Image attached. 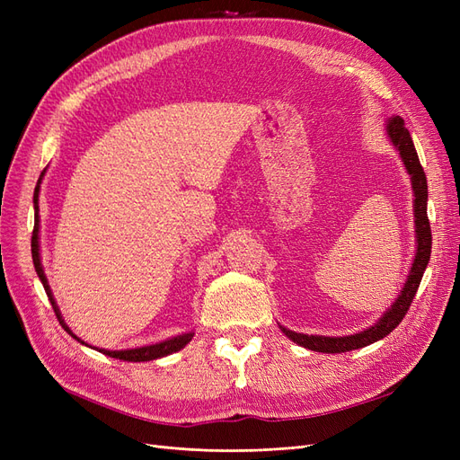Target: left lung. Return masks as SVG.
Wrapping results in <instances>:
<instances>
[{
	"instance_id": "obj_1",
	"label": "left lung",
	"mask_w": 460,
	"mask_h": 460,
	"mask_svg": "<svg viewBox=\"0 0 460 460\" xmlns=\"http://www.w3.org/2000/svg\"><path fill=\"white\" fill-rule=\"evenodd\" d=\"M385 130H387L389 140H392L394 146L399 149V155H401L402 163H405L407 171L412 178L414 218H416L414 225H416V242H419V247H416V259L412 262L407 284H405V288H402L397 301L392 305V309L385 311V314L380 318L378 324L370 326L365 332L355 333V336H345V338H324V336H307V333H297V332H291V330L280 326L282 332L291 341H296L301 347H307V349H311V351L345 353V351L360 349V347H367L374 341L385 338L387 333L394 332L399 326L401 320L405 318L411 303L416 296V289H419V286H420L424 270L428 267L429 252H431V228H429V220H428L426 172L419 161V153H416V149H414L411 132L405 127V120H402L401 117H394L387 122Z\"/></svg>"
}]
</instances>
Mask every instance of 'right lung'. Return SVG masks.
I'll return each instance as SVG.
<instances>
[{"mask_svg": "<svg viewBox=\"0 0 460 460\" xmlns=\"http://www.w3.org/2000/svg\"><path fill=\"white\" fill-rule=\"evenodd\" d=\"M38 191H40V180H38V186H36V191H34V208H36V220H34V232H32V261H34V269H36V272H38V276H40L41 284H44V289H46V294H48V297H49V301H51V307H53V311H55V316H58V320L63 324V328H65L68 333H71V336H73L75 340H78V338L75 336V333L65 326L63 318H61V313H59V309H58V305H55V299H53V296H51V289H49V286H48V278H46V274H44V269H41V262H40V245H38V222H40V220H38ZM191 338H193V333H182V336H176V338H172V340H166V341H161V343H155V345H147V347H137V349H127V351H107V349H100V351H102L103 355H107V357L120 358V360H128V363H142V360H153V358L166 357V355L180 351L186 343H190ZM78 341H80V340H78ZM80 343H84V341H80Z\"/></svg>", "mask_w": 460, "mask_h": 460, "instance_id": "add662e5", "label": "right lung"}]
</instances>
